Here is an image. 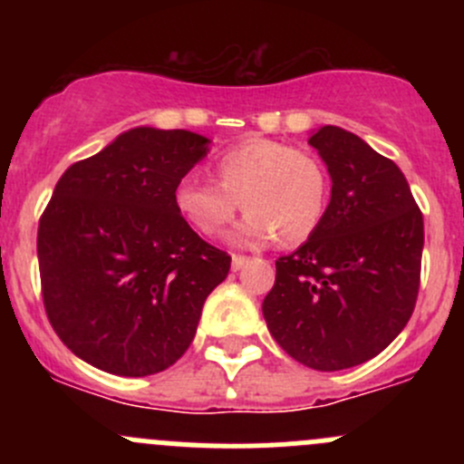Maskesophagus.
I'll return each instance as SVG.
<instances>
[{
    "instance_id": "obj_1",
    "label": "esophagus",
    "mask_w": 464,
    "mask_h": 464,
    "mask_svg": "<svg viewBox=\"0 0 464 464\" xmlns=\"http://www.w3.org/2000/svg\"><path fill=\"white\" fill-rule=\"evenodd\" d=\"M246 262H249V258H246V256L233 254V258H231V269H233V271H240L242 266L246 265Z\"/></svg>"
}]
</instances>
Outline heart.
<instances>
[{
	"label": "heart",
	"mask_w": 464,
	"mask_h": 464,
	"mask_svg": "<svg viewBox=\"0 0 464 464\" xmlns=\"http://www.w3.org/2000/svg\"><path fill=\"white\" fill-rule=\"evenodd\" d=\"M213 181L186 177L175 188V206L206 237H215L246 213L236 237L294 246L321 227L330 177L316 154L271 139H254L219 154Z\"/></svg>",
	"instance_id": "heart-1"
}]
</instances>
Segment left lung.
<instances>
[{"label": "left lung", "mask_w": 464, "mask_h": 464, "mask_svg": "<svg viewBox=\"0 0 464 464\" xmlns=\"http://www.w3.org/2000/svg\"><path fill=\"white\" fill-rule=\"evenodd\" d=\"M310 143L332 198L305 245L276 260L262 314L289 357L330 372L377 357L409 323L424 219L400 168L357 134L325 125Z\"/></svg>", "instance_id": "8db88e82"}]
</instances>
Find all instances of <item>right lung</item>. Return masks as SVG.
<instances>
[{
	"instance_id": "right-lung-1",
	"label": "right lung",
	"mask_w": 464,
	"mask_h": 464,
	"mask_svg": "<svg viewBox=\"0 0 464 464\" xmlns=\"http://www.w3.org/2000/svg\"><path fill=\"white\" fill-rule=\"evenodd\" d=\"M206 152L195 132L134 128L55 184L37 228L42 301L82 362L145 377L188 350L206 296L231 269L175 206Z\"/></svg>"
}]
</instances>
